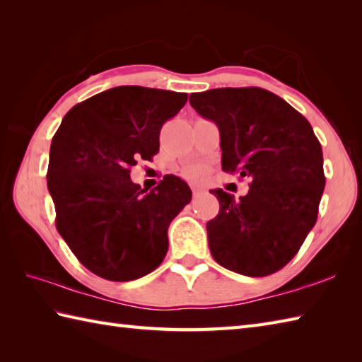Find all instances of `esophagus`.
Wrapping results in <instances>:
<instances>
[{
  "label": "esophagus",
  "instance_id": "esophagus-1",
  "mask_svg": "<svg viewBox=\"0 0 362 362\" xmlns=\"http://www.w3.org/2000/svg\"><path fill=\"white\" fill-rule=\"evenodd\" d=\"M191 189H193L194 196H199V194L204 193V187H201V185H193V187H191Z\"/></svg>",
  "mask_w": 362,
  "mask_h": 362
}]
</instances>
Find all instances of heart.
<instances>
[{
	"mask_svg": "<svg viewBox=\"0 0 362 362\" xmlns=\"http://www.w3.org/2000/svg\"><path fill=\"white\" fill-rule=\"evenodd\" d=\"M191 174H193V175H197V174H199V169H194V171L191 173Z\"/></svg>",
	"mask_w": 362,
	"mask_h": 362,
	"instance_id": "1",
	"label": "heart"
}]
</instances>
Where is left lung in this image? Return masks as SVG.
Returning a JSON list of instances; mask_svg holds the SVG:
<instances>
[{
    "instance_id": "1",
    "label": "left lung",
    "mask_w": 362,
    "mask_h": 362,
    "mask_svg": "<svg viewBox=\"0 0 362 362\" xmlns=\"http://www.w3.org/2000/svg\"><path fill=\"white\" fill-rule=\"evenodd\" d=\"M189 104L221 134L226 173L250 179L245 196L221 188L219 214L206 222L213 258L228 271L266 276L286 266L317 221L324 156L303 115L258 87L213 88Z\"/></svg>"
}]
</instances>
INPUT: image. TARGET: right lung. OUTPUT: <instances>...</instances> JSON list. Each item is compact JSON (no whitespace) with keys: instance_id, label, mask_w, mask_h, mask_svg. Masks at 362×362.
Here are the masks:
<instances>
[{"instance_id":"obj_1","label":"right lung","mask_w":362,"mask_h":362,"mask_svg":"<svg viewBox=\"0 0 362 362\" xmlns=\"http://www.w3.org/2000/svg\"><path fill=\"white\" fill-rule=\"evenodd\" d=\"M187 93L122 86L76 104L52 138L48 189L56 227L88 271L130 281L160 266L168 227L191 201L187 182L163 177L148 191L130 168L158 152L160 130Z\"/></svg>"}]
</instances>
